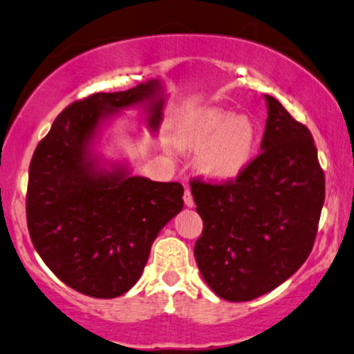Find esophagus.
Returning a JSON list of instances; mask_svg holds the SVG:
<instances>
[{"label":"esophagus","mask_w":354,"mask_h":354,"mask_svg":"<svg viewBox=\"0 0 354 354\" xmlns=\"http://www.w3.org/2000/svg\"><path fill=\"white\" fill-rule=\"evenodd\" d=\"M184 202H185V205H187V207H194V205H196V202H194V197H192V194H190L189 187H185Z\"/></svg>","instance_id":"esophagus-1"}]
</instances>
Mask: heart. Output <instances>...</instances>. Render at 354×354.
Returning a JSON list of instances; mask_svg holds the SVG:
<instances>
[{"instance_id":"obj_1","label":"heart","mask_w":354,"mask_h":354,"mask_svg":"<svg viewBox=\"0 0 354 354\" xmlns=\"http://www.w3.org/2000/svg\"><path fill=\"white\" fill-rule=\"evenodd\" d=\"M180 142L198 149L197 167L205 177L227 182L239 177L256 157L257 130L245 115L210 106L184 122Z\"/></svg>"}]
</instances>
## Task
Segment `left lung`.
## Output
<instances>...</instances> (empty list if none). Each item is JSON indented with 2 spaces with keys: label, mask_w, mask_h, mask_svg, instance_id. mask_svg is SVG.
Segmentation results:
<instances>
[{
  "label": "left lung",
  "mask_w": 354,
  "mask_h": 354,
  "mask_svg": "<svg viewBox=\"0 0 354 354\" xmlns=\"http://www.w3.org/2000/svg\"><path fill=\"white\" fill-rule=\"evenodd\" d=\"M259 153L224 185L190 184L204 230L194 248L198 271L232 303L268 295L311 252L324 204V174L313 135L276 98Z\"/></svg>",
  "instance_id": "obj_1"
}]
</instances>
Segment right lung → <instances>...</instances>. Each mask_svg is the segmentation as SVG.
I'll return each instance as SVG.
<instances>
[{"instance_id":"add662e5","label":"right lung","mask_w":354,"mask_h":354,"mask_svg":"<svg viewBox=\"0 0 354 354\" xmlns=\"http://www.w3.org/2000/svg\"><path fill=\"white\" fill-rule=\"evenodd\" d=\"M165 88L147 80L71 103L39 142L30 164L26 219L31 242L51 272L82 295L112 299L133 288L158 232L184 207V187L133 176L125 160L100 152L105 127L140 106L153 135L164 120Z\"/></svg>"}]
</instances>
